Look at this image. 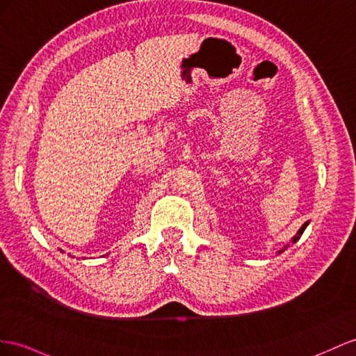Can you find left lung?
Here are the masks:
<instances>
[{
    "label": "left lung",
    "instance_id": "left-lung-1",
    "mask_svg": "<svg viewBox=\"0 0 356 356\" xmlns=\"http://www.w3.org/2000/svg\"><path fill=\"white\" fill-rule=\"evenodd\" d=\"M308 224H309V221H307V222H304V224H302V227H300V229L298 230V233L293 236V238H291V243H296V242L299 241V238H300V236H302V233H304V230L307 229V225H308ZM287 247H289V243H287V245H284V247H282L277 254H281L282 251H286V250H287Z\"/></svg>",
    "mask_w": 356,
    "mask_h": 356
}]
</instances>
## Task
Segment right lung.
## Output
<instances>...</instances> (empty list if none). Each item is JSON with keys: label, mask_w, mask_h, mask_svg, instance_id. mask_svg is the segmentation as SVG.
Returning <instances> with one entry per match:
<instances>
[{"label": "right lung", "mask_w": 356, "mask_h": 356, "mask_svg": "<svg viewBox=\"0 0 356 356\" xmlns=\"http://www.w3.org/2000/svg\"><path fill=\"white\" fill-rule=\"evenodd\" d=\"M60 251H61V252H65V251H63V250H60Z\"/></svg>", "instance_id": "obj_1"}]
</instances>
